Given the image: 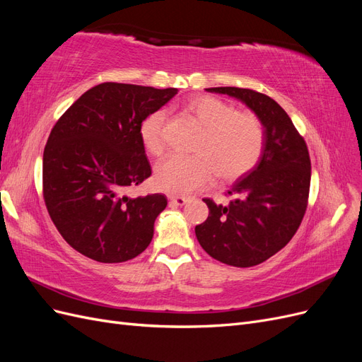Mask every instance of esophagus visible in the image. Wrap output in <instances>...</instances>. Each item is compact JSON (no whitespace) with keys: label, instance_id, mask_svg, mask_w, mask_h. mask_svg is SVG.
Here are the masks:
<instances>
[{"label":"esophagus","instance_id":"34e87169","mask_svg":"<svg viewBox=\"0 0 362 362\" xmlns=\"http://www.w3.org/2000/svg\"><path fill=\"white\" fill-rule=\"evenodd\" d=\"M169 199L175 205H184V204H187L190 201L189 198H184V196H169Z\"/></svg>","mask_w":362,"mask_h":362}]
</instances>
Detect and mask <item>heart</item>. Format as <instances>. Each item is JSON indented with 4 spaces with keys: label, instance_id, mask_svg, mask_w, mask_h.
Returning a JSON list of instances; mask_svg holds the SVG:
<instances>
[{
    "label": "heart",
    "instance_id": "heart-1",
    "mask_svg": "<svg viewBox=\"0 0 362 362\" xmlns=\"http://www.w3.org/2000/svg\"><path fill=\"white\" fill-rule=\"evenodd\" d=\"M187 110L205 127L194 157L169 156L154 170L156 189L172 196H185L204 187L214 175L226 181L243 177L254 169L264 149V128L252 113H240L218 98L194 96ZM163 112L152 113L140 127L145 149L152 156L164 148Z\"/></svg>",
    "mask_w": 362,
    "mask_h": 362
}]
</instances>
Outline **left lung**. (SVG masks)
Masks as SVG:
<instances>
[{"label": "left lung", "mask_w": 362, "mask_h": 362, "mask_svg": "<svg viewBox=\"0 0 362 362\" xmlns=\"http://www.w3.org/2000/svg\"><path fill=\"white\" fill-rule=\"evenodd\" d=\"M249 107L264 128L257 166L240 177L228 206L204 199L206 221L194 228L208 255L234 267H252L275 255L298 231L308 204L311 160L303 137L270 96L240 87H211Z\"/></svg>", "instance_id": "1"}]
</instances>
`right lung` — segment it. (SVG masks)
<instances>
[{"mask_svg": "<svg viewBox=\"0 0 362 362\" xmlns=\"http://www.w3.org/2000/svg\"><path fill=\"white\" fill-rule=\"evenodd\" d=\"M178 89L103 83L84 92L51 129L43 151V199L62 237L100 262L144 252L164 194L128 198L124 190L151 177L140 127Z\"/></svg>", "mask_w": 362, "mask_h": 362, "instance_id": "right-lung-1", "label": "right lung"}]
</instances>
